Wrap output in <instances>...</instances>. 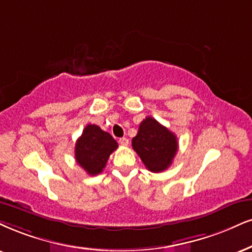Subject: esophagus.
<instances>
[{
	"instance_id": "esophagus-1",
	"label": "esophagus",
	"mask_w": 252,
	"mask_h": 252,
	"mask_svg": "<svg viewBox=\"0 0 252 252\" xmlns=\"http://www.w3.org/2000/svg\"><path fill=\"white\" fill-rule=\"evenodd\" d=\"M119 144L121 146H127V145H128V139H127V138H120L119 139Z\"/></svg>"
}]
</instances>
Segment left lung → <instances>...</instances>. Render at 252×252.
<instances>
[{"instance_id": "obj_1", "label": "left lung", "mask_w": 252, "mask_h": 252, "mask_svg": "<svg viewBox=\"0 0 252 252\" xmlns=\"http://www.w3.org/2000/svg\"><path fill=\"white\" fill-rule=\"evenodd\" d=\"M132 147L146 168L160 173L172 164L178 152V139L159 121L147 117L141 121L138 134L132 139Z\"/></svg>"}]
</instances>
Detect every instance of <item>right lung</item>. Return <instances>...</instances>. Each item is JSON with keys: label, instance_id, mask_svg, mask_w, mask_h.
I'll return each mask as SVG.
<instances>
[{"label": "right lung", "instance_id": "obj_1", "mask_svg": "<svg viewBox=\"0 0 252 252\" xmlns=\"http://www.w3.org/2000/svg\"><path fill=\"white\" fill-rule=\"evenodd\" d=\"M118 148V142L110 133L102 131L97 125H88L84 128L74 147L77 163L89 175H98L106 166V162Z\"/></svg>", "mask_w": 252, "mask_h": 252}]
</instances>
